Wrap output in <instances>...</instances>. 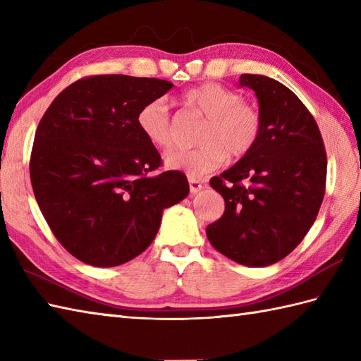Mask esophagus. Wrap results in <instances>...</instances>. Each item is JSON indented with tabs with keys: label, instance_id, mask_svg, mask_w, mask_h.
<instances>
[{
	"label": "esophagus",
	"instance_id": "esophagus-1",
	"mask_svg": "<svg viewBox=\"0 0 361 361\" xmlns=\"http://www.w3.org/2000/svg\"><path fill=\"white\" fill-rule=\"evenodd\" d=\"M203 189V185L198 180H195V178H189V190H190V194H197V192H200V190Z\"/></svg>",
	"mask_w": 361,
	"mask_h": 361
}]
</instances>
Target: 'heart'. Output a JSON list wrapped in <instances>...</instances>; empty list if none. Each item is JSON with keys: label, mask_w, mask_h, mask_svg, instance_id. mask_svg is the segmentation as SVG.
I'll return each instance as SVG.
<instances>
[{"label": "heart", "mask_w": 361, "mask_h": 361, "mask_svg": "<svg viewBox=\"0 0 361 361\" xmlns=\"http://www.w3.org/2000/svg\"><path fill=\"white\" fill-rule=\"evenodd\" d=\"M185 102L206 118L200 135L202 145L166 157L169 169L185 171L192 178H198L225 164L228 155L242 158L255 149L262 130V119L255 106L242 102L235 91L209 82L186 91ZM136 124L152 145L161 150L172 149L173 126L164 97L142 105Z\"/></svg>", "instance_id": "1"}]
</instances>
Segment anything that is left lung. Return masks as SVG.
<instances>
[{
	"instance_id": "1",
	"label": "left lung",
	"mask_w": 361,
	"mask_h": 361,
	"mask_svg": "<svg viewBox=\"0 0 361 361\" xmlns=\"http://www.w3.org/2000/svg\"><path fill=\"white\" fill-rule=\"evenodd\" d=\"M239 85L255 91L262 130L248 155L211 178L225 212L206 235L234 262L267 267L290 255L315 221L327 157L315 119L293 91L260 74H242Z\"/></svg>"
}]
</instances>
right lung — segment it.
I'll return each instance as SVG.
<instances>
[{"instance_id": "add662e5", "label": "right lung", "mask_w": 361, "mask_h": 361, "mask_svg": "<svg viewBox=\"0 0 361 361\" xmlns=\"http://www.w3.org/2000/svg\"><path fill=\"white\" fill-rule=\"evenodd\" d=\"M172 82L106 74L65 88L37 127L30 183L57 240L82 262L116 267L155 239L166 208L189 194L186 175L153 173L161 157L140 132L142 105Z\"/></svg>"}]
</instances>
